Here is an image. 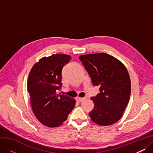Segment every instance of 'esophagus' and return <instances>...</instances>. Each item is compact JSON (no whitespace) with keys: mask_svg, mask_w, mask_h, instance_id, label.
<instances>
[{"mask_svg":"<svg viewBox=\"0 0 153 153\" xmlns=\"http://www.w3.org/2000/svg\"><path fill=\"white\" fill-rule=\"evenodd\" d=\"M85 98H81V97H78L76 99V100L78 102H82L84 100H85Z\"/></svg>","mask_w":153,"mask_h":153,"instance_id":"34e87169","label":"esophagus"}]
</instances>
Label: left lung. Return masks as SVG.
I'll use <instances>...</instances> for the list:
<instances>
[{
  "label": "left lung",
  "instance_id": "left-lung-1",
  "mask_svg": "<svg viewBox=\"0 0 153 153\" xmlns=\"http://www.w3.org/2000/svg\"><path fill=\"white\" fill-rule=\"evenodd\" d=\"M79 59L91 77L94 85H100V93L91 97L92 121L101 126L114 124L121 118L129 102L131 81L124 64L105 53L84 54Z\"/></svg>",
  "mask_w": 153,
  "mask_h": 153
}]
</instances>
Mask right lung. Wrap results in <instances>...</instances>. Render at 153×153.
Listing matches in <instances>:
<instances>
[{
	"label": "right lung",
	"mask_w": 153,
	"mask_h": 153,
	"mask_svg": "<svg viewBox=\"0 0 153 153\" xmlns=\"http://www.w3.org/2000/svg\"><path fill=\"white\" fill-rule=\"evenodd\" d=\"M71 58L64 54L43 57L28 75L27 90L32 110L39 122L48 127L61 126L75 106V99L56 92L62 85V68Z\"/></svg>",
	"instance_id": "add662e5"
}]
</instances>
